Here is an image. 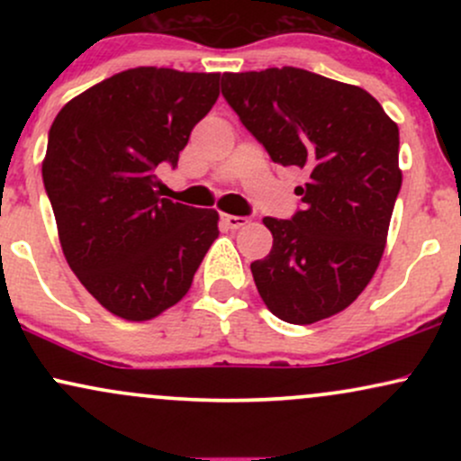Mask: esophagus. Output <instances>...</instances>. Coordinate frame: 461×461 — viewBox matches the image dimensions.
Returning a JSON list of instances; mask_svg holds the SVG:
<instances>
[{"label": "esophagus", "instance_id": "34e87169", "mask_svg": "<svg viewBox=\"0 0 461 461\" xmlns=\"http://www.w3.org/2000/svg\"><path fill=\"white\" fill-rule=\"evenodd\" d=\"M221 223H223L227 230H240L242 225L249 223L247 216H234V214H221Z\"/></svg>", "mask_w": 461, "mask_h": 461}]
</instances>
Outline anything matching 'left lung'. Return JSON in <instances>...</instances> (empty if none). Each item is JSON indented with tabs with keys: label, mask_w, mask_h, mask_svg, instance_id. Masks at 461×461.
Instances as JSON below:
<instances>
[{
	"label": "left lung",
	"mask_w": 461,
	"mask_h": 461,
	"mask_svg": "<svg viewBox=\"0 0 461 461\" xmlns=\"http://www.w3.org/2000/svg\"><path fill=\"white\" fill-rule=\"evenodd\" d=\"M221 91L273 162L308 176L293 219H264L273 249L251 262L258 293L293 325L330 319L384 256L403 179L399 128L364 88L297 67L223 73Z\"/></svg>",
	"instance_id": "obj_1"
}]
</instances>
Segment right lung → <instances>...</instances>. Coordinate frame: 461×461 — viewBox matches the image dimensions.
Here are the masks:
<instances>
[{
  "label": "right lung",
  "mask_w": 461,
  "mask_h": 461,
  "mask_svg": "<svg viewBox=\"0 0 461 461\" xmlns=\"http://www.w3.org/2000/svg\"><path fill=\"white\" fill-rule=\"evenodd\" d=\"M221 73L139 67L71 99L51 123L43 182L68 267L105 310L149 321L190 290L219 238V212L160 199L158 164L177 167L219 99Z\"/></svg>",
  "instance_id": "add662e5"
}]
</instances>
